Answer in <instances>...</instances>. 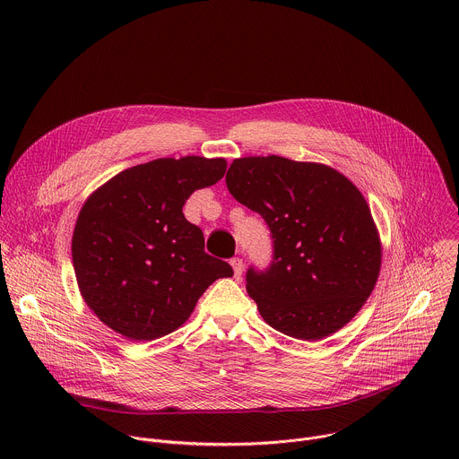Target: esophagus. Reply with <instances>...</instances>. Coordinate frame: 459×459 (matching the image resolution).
Returning <instances> with one entry per match:
<instances>
[{
  "mask_svg": "<svg viewBox=\"0 0 459 459\" xmlns=\"http://www.w3.org/2000/svg\"><path fill=\"white\" fill-rule=\"evenodd\" d=\"M230 265L234 269V278L239 280L241 278V273H243V261L239 257H232L230 259Z\"/></svg>",
  "mask_w": 459,
  "mask_h": 459,
  "instance_id": "esophagus-1",
  "label": "esophagus"
}]
</instances>
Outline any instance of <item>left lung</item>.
I'll use <instances>...</instances> for the list:
<instances>
[{
	"label": "left lung",
	"instance_id": "obj_1",
	"mask_svg": "<svg viewBox=\"0 0 459 459\" xmlns=\"http://www.w3.org/2000/svg\"><path fill=\"white\" fill-rule=\"evenodd\" d=\"M225 181L273 236L271 265L247 271L261 317L305 342L340 331L374 290L381 267L377 229L356 185L326 165L281 156L234 160Z\"/></svg>",
	"mask_w": 459,
	"mask_h": 459
}]
</instances>
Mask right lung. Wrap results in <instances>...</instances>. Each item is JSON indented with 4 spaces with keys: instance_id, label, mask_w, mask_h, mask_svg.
Masks as SVG:
<instances>
[{
    "instance_id": "right-lung-1",
    "label": "right lung",
    "mask_w": 459,
    "mask_h": 459,
    "mask_svg": "<svg viewBox=\"0 0 459 459\" xmlns=\"http://www.w3.org/2000/svg\"><path fill=\"white\" fill-rule=\"evenodd\" d=\"M225 170L223 158H160L89 195L74 227L73 264L85 303L112 331L133 342L167 336L209 285L234 274L205 252L202 229L183 216L190 194Z\"/></svg>"
}]
</instances>
